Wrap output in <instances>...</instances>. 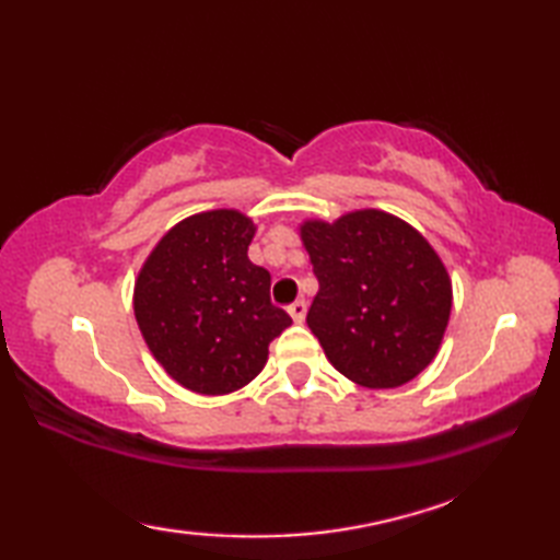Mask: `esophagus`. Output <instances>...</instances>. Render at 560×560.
<instances>
[{
  "label": "esophagus",
  "instance_id": "1",
  "mask_svg": "<svg viewBox=\"0 0 560 560\" xmlns=\"http://www.w3.org/2000/svg\"><path fill=\"white\" fill-rule=\"evenodd\" d=\"M305 313H307V303L305 301H295L289 305V315L293 317V323H303L305 319Z\"/></svg>",
  "mask_w": 560,
  "mask_h": 560
}]
</instances>
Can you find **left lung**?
<instances>
[{
    "instance_id": "1",
    "label": "left lung",
    "mask_w": 560,
    "mask_h": 560,
    "mask_svg": "<svg viewBox=\"0 0 560 560\" xmlns=\"http://www.w3.org/2000/svg\"><path fill=\"white\" fill-rule=\"evenodd\" d=\"M301 235L319 281L305 323L329 363L373 389L419 375L452 307L450 277L425 237L375 209L307 221Z\"/></svg>"
}]
</instances>
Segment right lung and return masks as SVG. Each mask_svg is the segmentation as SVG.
<instances>
[{"label": "right lung", "mask_w": 560, "mask_h": 560, "mask_svg": "<svg viewBox=\"0 0 560 560\" xmlns=\"http://www.w3.org/2000/svg\"><path fill=\"white\" fill-rule=\"evenodd\" d=\"M255 225L231 209L189 217L139 271L135 315L151 353L183 387L229 395L259 375L291 325L271 305L267 269L247 259Z\"/></svg>", "instance_id": "obj_1"}]
</instances>
